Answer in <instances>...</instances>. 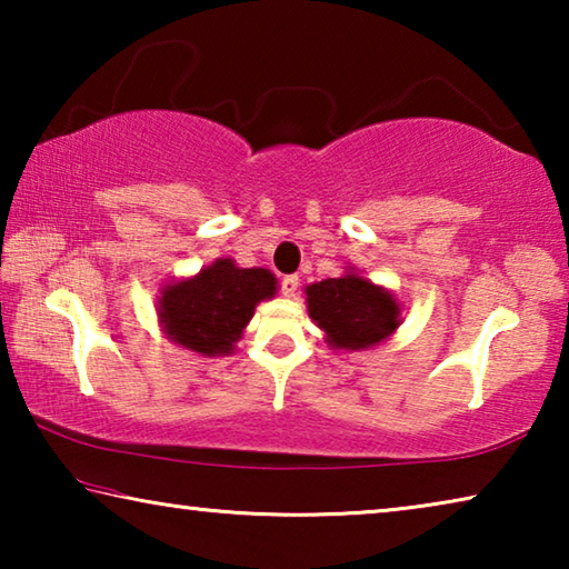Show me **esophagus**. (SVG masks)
<instances>
[{"label": "esophagus", "mask_w": 569, "mask_h": 569, "mask_svg": "<svg viewBox=\"0 0 569 569\" xmlns=\"http://www.w3.org/2000/svg\"><path fill=\"white\" fill-rule=\"evenodd\" d=\"M298 286H301V278H298V276H283V278H281V291H283V296H296Z\"/></svg>", "instance_id": "esophagus-1"}]
</instances>
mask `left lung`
Listing matches in <instances>:
<instances>
[{
	"label": "left lung",
	"instance_id": "8db88e82",
	"mask_svg": "<svg viewBox=\"0 0 569 569\" xmlns=\"http://www.w3.org/2000/svg\"><path fill=\"white\" fill-rule=\"evenodd\" d=\"M306 301L308 316L336 349H369L399 326V306L391 293L353 273L308 286Z\"/></svg>",
	"mask_w": 569,
	"mask_h": 569
}]
</instances>
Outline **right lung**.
Wrapping results in <instances>:
<instances>
[{
	"instance_id": "add662e5",
	"label": "right lung",
	"mask_w": 569,
	"mask_h": 569,
	"mask_svg": "<svg viewBox=\"0 0 569 569\" xmlns=\"http://www.w3.org/2000/svg\"><path fill=\"white\" fill-rule=\"evenodd\" d=\"M276 293L266 268H238L220 258L190 281L168 286L160 298V321L182 349L216 356L230 353L256 303Z\"/></svg>"
}]
</instances>
